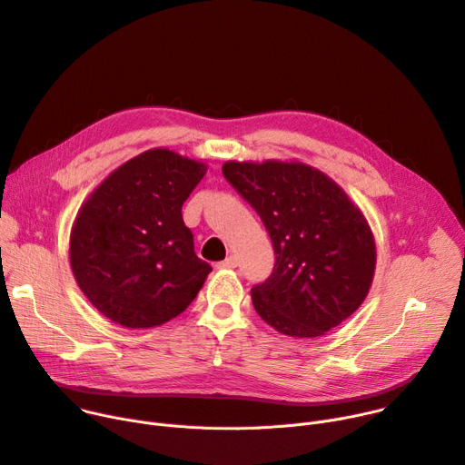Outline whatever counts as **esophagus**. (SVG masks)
<instances>
[{
    "mask_svg": "<svg viewBox=\"0 0 465 465\" xmlns=\"http://www.w3.org/2000/svg\"><path fill=\"white\" fill-rule=\"evenodd\" d=\"M220 266H222V268H236V266H238V259H236L234 255H229Z\"/></svg>",
    "mask_w": 465,
    "mask_h": 465,
    "instance_id": "1",
    "label": "esophagus"
}]
</instances>
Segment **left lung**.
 Instances as JSON below:
<instances>
[{"label": "left lung", "instance_id": "1", "mask_svg": "<svg viewBox=\"0 0 465 465\" xmlns=\"http://www.w3.org/2000/svg\"><path fill=\"white\" fill-rule=\"evenodd\" d=\"M222 171L273 243V272L252 289L259 316L298 339L344 322L365 302L376 268L374 234L360 206L302 162H225Z\"/></svg>", "mask_w": 465, "mask_h": 465}]
</instances>
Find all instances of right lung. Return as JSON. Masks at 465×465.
<instances>
[{"instance_id": "1", "label": "right lung", "mask_w": 465, "mask_h": 465, "mask_svg": "<svg viewBox=\"0 0 465 465\" xmlns=\"http://www.w3.org/2000/svg\"><path fill=\"white\" fill-rule=\"evenodd\" d=\"M206 163L151 149L104 178L70 231V268L82 292L112 322L156 328L195 300L212 272L193 252L183 204Z\"/></svg>"}]
</instances>
